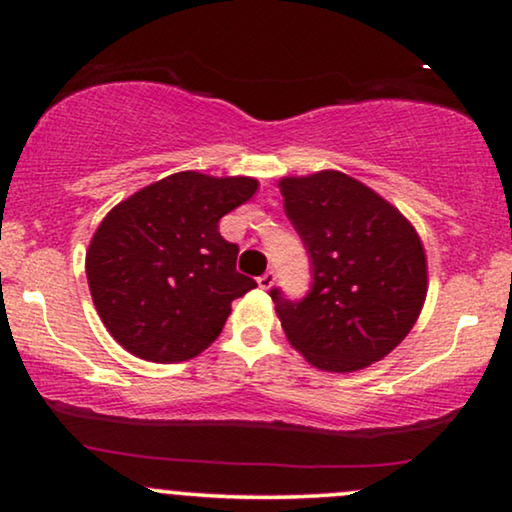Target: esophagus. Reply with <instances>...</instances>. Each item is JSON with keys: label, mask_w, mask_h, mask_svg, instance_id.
I'll list each match as a JSON object with an SVG mask.
<instances>
[{"label": "esophagus", "mask_w": 512, "mask_h": 512, "mask_svg": "<svg viewBox=\"0 0 512 512\" xmlns=\"http://www.w3.org/2000/svg\"><path fill=\"white\" fill-rule=\"evenodd\" d=\"M275 279H277V272L275 270H265L261 277H258V286H261V289H270L272 284H275Z\"/></svg>", "instance_id": "1"}]
</instances>
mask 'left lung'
Instances as JSON below:
<instances>
[{"label":"left lung","mask_w":512,"mask_h":512,"mask_svg":"<svg viewBox=\"0 0 512 512\" xmlns=\"http://www.w3.org/2000/svg\"><path fill=\"white\" fill-rule=\"evenodd\" d=\"M310 258V291L270 298L286 338L312 366L352 373L380 361L422 312L426 258L405 216L342 172L279 181Z\"/></svg>","instance_id":"obj_1"}]
</instances>
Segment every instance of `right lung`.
<instances>
[{
	"instance_id": "add662e5",
	"label": "right lung",
	"mask_w": 512,
	"mask_h": 512,
	"mask_svg": "<svg viewBox=\"0 0 512 512\" xmlns=\"http://www.w3.org/2000/svg\"><path fill=\"white\" fill-rule=\"evenodd\" d=\"M249 177L177 172L104 216L86 254L97 314L121 347L156 363L186 361L219 338L230 303L256 282L221 216L256 193Z\"/></svg>"
}]
</instances>
